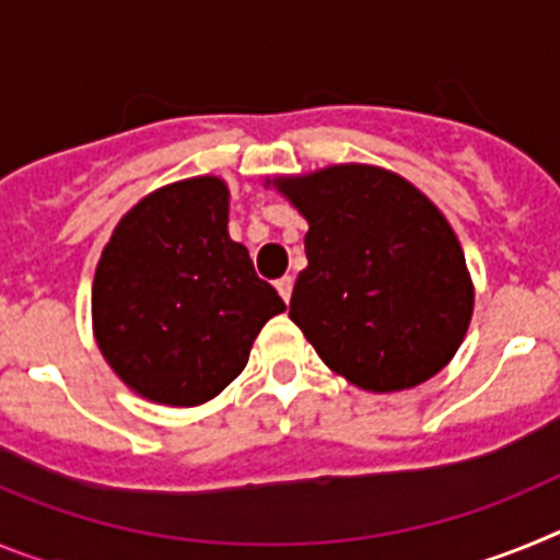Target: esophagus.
<instances>
[{
	"label": "esophagus",
	"instance_id": "34e87169",
	"mask_svg": "<svg viewBox=\"0 0 560 560\" xmlns=\"http://www.w3.org/2000/svg\"><path fill=\"white\" fill-rule=\"evenodd\" d=\"M275 285H277V291H280V296H283L285 303H289V300H291V291H294V277H289V275L280 277V280H277Z\"/></svg>",
	"mask_w": 560,
	"mask_h": 560
}]
</instances>
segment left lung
<instances>
[{
    "label": "left lung",
    "instance_id": "left-lung-1",
    "mask_svg": "<svg viewBox=\"0 0 560 560\" xmlns=\"http://www.w3.org/2000/svg\"><path fill=\"white\" fill-rule=\"evenodd\" d=\"M308 221L291 323L334 373L395 393L446 368L471 323L474 289L443 212L395 173L334 165L277 179Z\"/></svg>",
    "mask_w": 560,
    "mask_h": 560
}]
</instances>
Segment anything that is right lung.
<instances>
[{
    "mask_svg": "<svg viewBox=\"0 0 560 560\" xmlns=\"http://www.w3.org/2000/svg\"><path fill=\"white\" fill-rule=\"evenodd\" d=\"M230 190L199 176L126 212L101 255L92 319L101 353L133 393L171 407L215 398L285 303L226 232Z\"/></svg>",
    "mask_w": 560,
    "mask_h": 560,
    "instance_id": "add662e5",
    "label": "right lung"
}]
</instances>
